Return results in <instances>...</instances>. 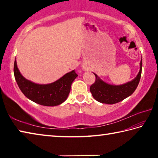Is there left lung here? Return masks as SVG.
Listing matches in <instances>:
<instances>
[{
    "mask_svg": "<svg viewBox=\"0 0 158 158\" xmlns=\"http://www.w3.org/2000/svg\"><path fill=\"white\" fill-rule=\"evenodd\" d=\"M142 69V58L140 61V69L138 74L132 81L121 85L109 84L102 80L97 74L95 81L90 85V91L93 97L99 102L113 105L129 97L137 89L139 82Z\"/></svg>",
    "mask_w": 158,
    "mask_h": 158,
    "instance_id": "obj_1",
    "label": "left lung"
}]
</instances>
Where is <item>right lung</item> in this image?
Wrapping results in <instances>:
<instances>
[{
	"label": "right lung",
	"instance_id": "add662e5",
	"mask_svg": "<svg viewBox=\"0 0 158 158\" xmlns=\"http://www.w3.org/2000/svg\"><path fill=\"white\" fill-rule=\"evenodd\" d=\"M14 74L19 88L26 98L37 104L47 106H57L65 102L70 92L72 84L78 76L73 70L51 84H36L23 77L17 68L16 58Z\"/></svg>",
	"mask_w": 158,
	"mask_h": 158
}]
</instances>
